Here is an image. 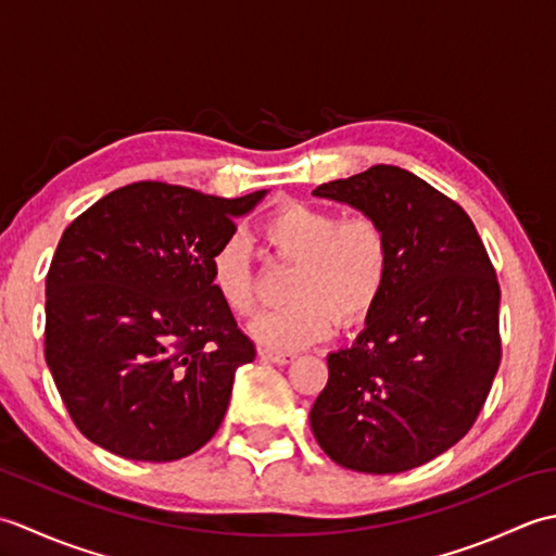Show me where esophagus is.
<instances>
[{"instance_id":"esophagus-1","label":"esophagus","mask_w":556,"mask_h":556,"mask_svg":"<svg viewBox=\"0 0 556 556\" xmlns=\"http://www.w3.org/2000/svg\"><path fill=\"white\" fill-rule=\"evenodd\" d=\"M257 356L263 361H269V363H277V365H289L293 361L291 353H281V351H269V349H260Z\"/></svg>"}]
</instances>
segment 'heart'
Segmentation results:
<instances>
[{"instance_id": "obj_1", "label": "heart", "mask_w": 556, "mask_h": 556, "mask_svg": "<svg viewBox=\"0 0 556 556\" xmlns=\"http://www.w3.org/2000/svg\"><path fill=\"white\" fill-rule=\"evenodd\" d=\"M271 257L293 265L289 305L260 313L248 332L269 351H299L332 332V323L353 327L380 303L392 269V245L382 222L356 212L291 200L260 227ZM210 287L233 315H251L257 277L241 239L222 241L210 255Z\"/></svg>"}]
</instances>
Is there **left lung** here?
Returning <instances> with one entry per match:
<instances>
[{"mask_svg":"<svg viewBox=\"0 0 556 556\" xmlns=\"http://www.w3.org/2000/svg\"><path fill=\"white\" fill-rule=\"evenodd\" d=\"M313 193L380 219L392 269L351 349L327 356L311 428L339 466L404 473L485 406L502 361L497 271L466 210L406 169L375 164Z\"/></svg>","mask_w":556,"mask_h":556,"instance_id":"left-lung-1","label":"left lung"}]
</instances>
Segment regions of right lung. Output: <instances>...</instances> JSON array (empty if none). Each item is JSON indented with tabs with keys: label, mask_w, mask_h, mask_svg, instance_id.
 I'll return each mask as SVG.
<instances>
[{
	"label": "right lung",
	"mask_w": 556,
	"mask_h": 556,
	"mask_svg": "<svg viewBox=\"0 0 556 556\" xmlns=\"http://www.w3.org/2000/svg\"><path fill=\"white\" fill-rule=\"evenodd\" d=\"M243 198L138 181L68 224L47 271L45 361L76 428L131 460H176L219 430L255 346L210 287Z\"/></svg>",
	"instance_id": "right-lung-1"
}]
</instances>
